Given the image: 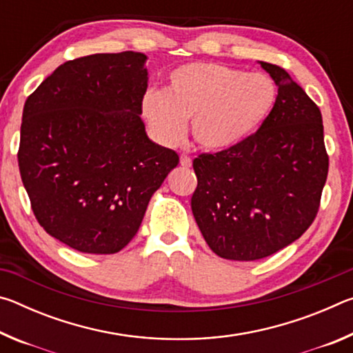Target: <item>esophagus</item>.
<instances>
[{
  "label": "esophagus",
  "mask_w": 353,
  "mask_h": 353,
  "mask_svg": "<svg viewBox=\"0 0 353 353\" xmlns=\"http://www.w3.org/2000/svg\"><path fill=\"white\" fill-rule=\"evenodd\" d=\"M181 165L183 166V168H190V166H191V159L188 157V155H185V154L181 155Z\"/></svg>",
  "instance_id": "obj_1"
}]
</instances>
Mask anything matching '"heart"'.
I'll use <instances>...</instances> for the list:
<instances>
[{
  "instance_id": "heart-1",
  "label": "heart",
  "mask_w": 353,
  "mask_h": 353,
  "mask_svg": "<svg viewBox=\"0 0 353 353\" xmlns=\"http://www.w3.org/2000/svg\"><path fill=\"white\" fill-rule=\"evenodd\" d=\"M277 87L268 74L246 73L221 63L194 62L179 67L165 90H148L143 115L165 145L191 134L199 146L224 151L249 139L271 115Z\"/></svg>"
}]
</instances>
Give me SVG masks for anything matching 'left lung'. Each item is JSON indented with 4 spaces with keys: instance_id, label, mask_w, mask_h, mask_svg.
Segmentation results:
<instances>
[{
    "instance_id": "left-lung-1",
    "label": "left lung",
    "mask_w": 353,
    "mask_h": 353,
    "mask_svg": "<svg viewBox=\"0 0 353 353\" xmlns=\"http://www.w3.org/2000/svg\"><path fill=\"white\" fill-rule=\"evenodd\" d=\"M279 87L271 115L249 139L193 160L191 210L221 259L252 261L305 232L328 172L319 107L277 65L260 62Z\"/></svg>"
}]
</instances>
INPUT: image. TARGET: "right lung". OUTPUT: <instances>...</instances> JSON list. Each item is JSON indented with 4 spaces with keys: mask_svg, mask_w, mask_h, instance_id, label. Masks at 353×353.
I'll return each mask as SVG.
<instances>
[{
    "mask_svg": "<svg viewBox=\"0 0 353 353\" xmlns=\"http://www.w3.org/2000/svg\"><path fill=\"white\" fill-rule=\"evenodd\" d=\"M146 56L62 63L26 99L19 166L39 224L71 249L115 254L135 236L179 155L149 140Z\"/></svg>",
    "mask_w": 353,
    "mask_h": 353,
    "instance_id": "right-lung-1",
    "label": "right lung"
}]
</instances>
